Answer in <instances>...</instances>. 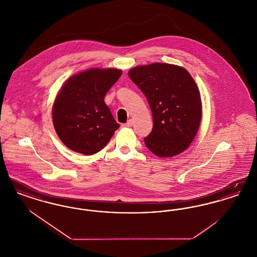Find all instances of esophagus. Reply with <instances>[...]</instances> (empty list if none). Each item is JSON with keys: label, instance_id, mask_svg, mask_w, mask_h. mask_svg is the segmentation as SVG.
I'll use <instances>...</instances> for the list:
<instances>
[{"label": "esophagus", "instance_id": "obj_1", "mask_svg": "<svg viewBox=\"0 0 257 257\" xmlns=\"http://www.w3.org/2000/svg\"><path fill=\"white\" fill-rule=\"evenodd\" d=\"M132 125H133V120H132V119H129V120L127 121V123L122 124L121 126H122V127H131Z\"/></svg>", "mask_w": 257, "mask_h": 257}]
</instances>
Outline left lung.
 <instances>
[{
  "mask_svg": "<svg viewBox=\"0 0 257 257\" xmlns=\"http://www.w3.org/2000/svg\"><path fill=\"white\" fill-rule=\"evenodd\" d=\"M128 75L152 112L147 148L161 158L182 153L194 141L202 114L200 92L191 74L179 65L155 62L133 67Z\"/></svg>",
  "mask_w": 257,
  "mask_h": 257,
  "instance_id": "obj_1",
  "label": "left lung"
}]
</instances>
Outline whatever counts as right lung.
Instances as JSON below:
<instances>
[{
	"instance_id": "obj_1",
	"label": "right lung",
	"mask_w": 257,
	"mask_h": 257,
	"mask_svg": "<svg viewBox=\"0 0 257 257\" xmlns=\"http://www.w3.org/2000/svg\"><path fill=\"white\" fill-rule=\"evenodd\" d=\"M121 74L117 68H90L63 83L55 99L52 117L65 147L85 155L95 154L106 147L119 124L104 97Z\"/></svg>"
}]
</instances>
